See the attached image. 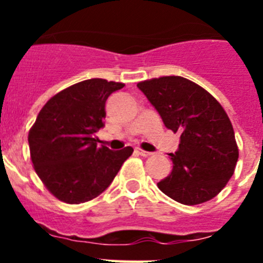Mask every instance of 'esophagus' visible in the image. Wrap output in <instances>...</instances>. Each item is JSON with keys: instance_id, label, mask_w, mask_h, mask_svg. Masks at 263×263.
Masks as SVG:
<instances>
[{"instance_id": "esophagus-1", "label": "esophagus", "mask_w": 263, "mask_h": 263, "mask_svg": "<svg viewBox=\"0 0 263 263\" xmlns=\"http://www.w3.org/2000/svg\"><path fill=\"white\" fill-rule=\"evenodd\" d=\"M136 153L138 155H141V157H150V155H153V153L145 152V150H142V148H139V147L136 148Z\"/></svg>"}]
</instances>
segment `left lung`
<instances>
[{
    "mask_svg": "<svg viewBox=\"0 0 263 263\" xmlns=\"http://www.w3.org/2000/svg\"><path fill=\"white\" fill-rule=\"evenodd\" d=\"M137 87L160 115L167 129L180 134L171 155L173 171L160 191L185 205L211 200L232 178L238 147L224 108L204 88L182 76L141 81Z\"/></svg>",
    "mask_w": 263,
    "mask_h": 263,
    "instance_id": "left-lung-1",
    "label": "left lung"
}]
</instances>
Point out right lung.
Here are the masks:
<instances>
[{"label":"right lung","mask_w":263,"mask_h":263,"mask_svg":"<svg viewBox=\"0 0 263 263\" xmlns=\"http://www.w3.org/2000/svg\"><path fill=\"white\" fill-rule=\"evenodd\" d=\"M124 83L89 79L60 90L39 111L29 132L34 170L53 196L68 204L89 201L113 182L133 147H99L105 103Z\"/></svg>","instance_id":"obj_1"}]
</instances>
